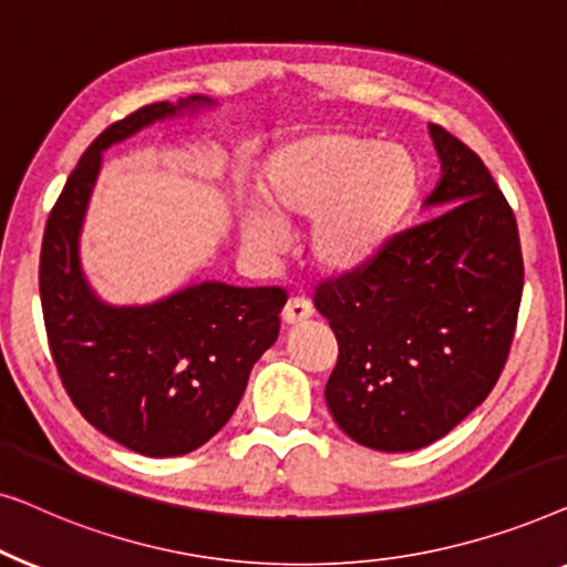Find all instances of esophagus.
Instances as JSON below:
<instances>
[{"label": "esophagus", "mask_w": 567, "mask_h": 567, "mask_svg": "<svg viewBox=\"0 0 567 567\" xmlns=\"http://www.w3.org/2000/svg\"><path fill=\"white\" fill-rule=\"evenodd\" d=\"M310 316H313V306H310L306 298H290L282 310V321L287 326H298L302 321H308Z\"/></svg>", "instance_id": "34e87169"}]
</instances>
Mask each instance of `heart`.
<instances>
[{
    "label": "heart",
    "instance_id": "heart-1",
    "mask_svg": "<svg viewBox=\"0 0 567 567\" xmlns=\"http://www.w3.org/2000/svg\"><path fill=\"white\" fill-rule=\"evenodd\" d=\"M419 189V162L401 146L349 131L300 135L267 158L259 205L241 218L244 244L272 254L285 230L310 220V261L329 275L357 272L385 249Z\"/></svg>",
    "mask_w": 567,
    "mask_h": 567
}]
</instances>
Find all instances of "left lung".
<instances>
[{"instance_id":"obj_1","label":"left lung","mask_w":567,"mask_h":567,"mask_svg":"<svg viewBox=\"0 0 567 567\" xmlns=\"http://www.w3.org/2000/svg\"><path fill=\"white\" fill-rule=\"evenodd\" d=\"M429 133L442 179L424 207L436 215L313 298L339 341L326 382L331 416L380 452L442 440L488 398L522 302L514 210L475 151L440 125Z\"/></svg>"}]
</instances>
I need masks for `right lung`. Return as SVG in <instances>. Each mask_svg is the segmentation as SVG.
Returning <instances> with one entry per match:
<instances>
[{
    "mask_svg": "<svg viewBox=\"0 0 567 567\" xmlns=\"http://www.w3.org/2000/svg\"><path fill=\"white\" fill-rule=\"evenodd\" d=\"M213 105L200 94L156 102L102 131L43 234V321L63 388L94 429L146 457H179L226 426L254 362L277 341L287 302L280 287L200 282L148 306H110L82 272L79 236L102 151L151 123Z\"/></svg>",
    "mask_w": 567,
    "mask_h": 567,
    "instance_id": "add662e5",
    "label": "right lung"
}]
</instances>
